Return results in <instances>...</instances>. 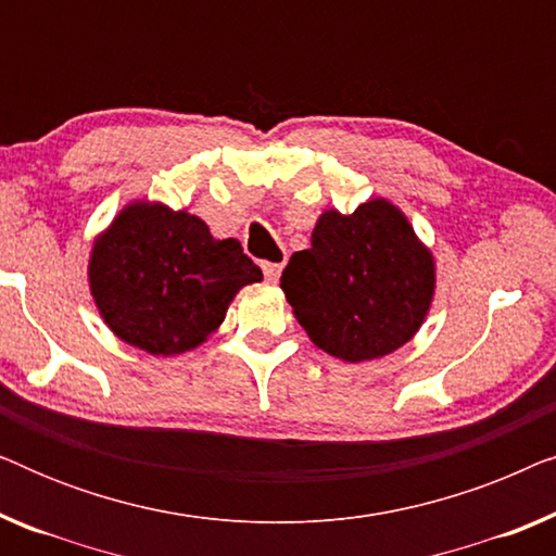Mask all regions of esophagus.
I'll use <instances>...</instances> for the list:
<instances>
[{"label":"esophagus","mask_w":556,"mask_h":556,"mask_svg":"<svg viewBox=\"0 0 556 556\" xmlns=\"http://www.w3.org/2000/svg\"><path fill=\"white\" fill-rule=\"evenodd\" d=\"M280 270H283V265L280 263H263V273H265V280H270V283H276Z\"/></svg>","instance_id":"34e87169"}]
</instances>
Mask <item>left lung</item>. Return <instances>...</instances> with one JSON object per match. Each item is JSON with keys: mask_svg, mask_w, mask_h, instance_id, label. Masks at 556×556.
<instances>
[{"mask_svg": "<svg viewBox=\"0 0 556 556\" xmlns=\"http://www.w3.org/2000/svg\"><path fill=\"white\" fill-rule=\"evenodd\" d=\"M280 288L311 341L344 362L377 359L420 329L435 288L432 255L405 215L371 200L324 212L311 248L288 261Z\"/></svg>", "mask_w": 556, "mask_h": 556, "instance_id": "left-lung-1", "label": "left lung"}]
</instances>
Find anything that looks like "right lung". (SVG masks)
<instances>
[{"label": "right lung", "mask_w": 556, "mask_h": 556, "mask_svg": "<svg viewBox=\"0 0 556 556\" xmlns=\"http://www.w3.org/2000/svg\"><path fill=\"white\" fill-rule=\"evenodd\" d=\"M90 291L111 331L149 354L194 349L223 324L232 295L263 280L235 238L200 217L131 204L93 245Z\"/></svg>", "instance_id": "1"}]
</instances>
